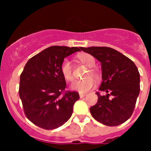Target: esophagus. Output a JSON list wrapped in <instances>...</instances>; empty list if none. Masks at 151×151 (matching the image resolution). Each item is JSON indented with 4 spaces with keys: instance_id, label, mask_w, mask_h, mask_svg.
I'll return each instance as SVG.
<instances>
[{
    "instance_id": "esophagus-1",
    "label": "esophagus",
    "mask_w": 151,
    "mask_h": 151,
    "mask_svg": "<svg viewBox=\"0 0 151 151\" xmlns=\"http://www.w3.org/2000/svg\"><path fill=\"white\" fill-rule=\"evenodd\" d=\"M79 95H80V97H81V98H82V97H85V96H86V93H80Z\"/></svg>"
}]
</instances>
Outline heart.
Listing matches in <instances>:
<instances>
[{"mask_svg": "<svg viewBox=\"0 0 151 151\" xmlns=\"http://www.w3.org/2000/svg\"><path fill=\"white\" fill-rule=\"evenodd\" d=\"M78 59L84 65L92 68L95 64V59L92 55L89 54H81L78 55ZM60 71L62 75L68 81L73 80V72L72 64L68 59H64L60 66ZM99 74L94 69L90 68L85 74V78L82 80L75 81L71 84V88L80 93H86L93 87L94 84V79L96 81L99 80Z\"/></svg>", "mask_w": 151, "mask_h": 151, "instance_id": "b5f03b06", "label": "heart"}]
</instances>
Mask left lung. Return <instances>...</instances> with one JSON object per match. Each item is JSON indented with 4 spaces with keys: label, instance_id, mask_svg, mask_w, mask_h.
<instances>
[{
    "label": "left lung",
    "instance_id": "obj_1",
    "mask_svg": "<svg viewBox=\"0 0 151 151\" xmlns=\"http://www.w3.org/2000/svg\"><path fill=\"white\" fill-rule=\"evenodd\" d=\"M101 63L102 83L97 104L90 108L93 118L107 126H118L130 118L140 93V73L132 60L107 47H82Z\"/></svg>",
    "mask_w": 151,
    "mask_h": 151
}]
</instances>
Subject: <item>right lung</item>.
Here are the masks:
<instances>
[{"mask_svg":"<svg viewBox=\"0 0 151 151\" xmlns=\"http://www.w3.org/2000/svg\"><path fill=\"white\" fill-rule=\"evenodd\" d=\"M81 49L52 46L27 62L20 77L19 95L25 115L34 124L53 130L71 116L79 93L65 91L67 83L60 66L66 57Z\"/></svg>","mask_w":151,"mask_h":151,"instance_id":"add662e5","label":"right lung"}]
</instances>
